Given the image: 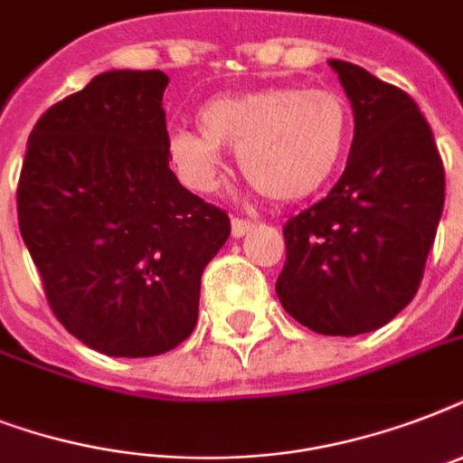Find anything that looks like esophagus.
Returning <instances> with one entry per match:
<instances>
[{
	"label": "esophagus",
	"mask_w": 463,
	"mask_h": 463,
	"mask_svg": "<svg viewBox=\"0 0 463 463\" xmlns=\"http://www.w3.org/2000/svg\"><path fill=\"white\" fill-rule=\"evenodd\" d=\"M254 223H250V221H242V218H232L231 223V231H232V238H245L247 232L252 231Z\"/></svg>",
	"instance_id": "1"
}]
</instances>
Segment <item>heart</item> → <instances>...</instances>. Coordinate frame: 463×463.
Returning a JSON list of instances; mask_svg holds the SVG:
<instances>
[{
	"instance_id": "obj_1",
	"label": "heart",
	"mask_w": 463,
	"mask_h": 463,
	"mask_svg": "<svg viewBox=\"0 0 463 463\" xmlns=\"http://www.w3.org/2000/svg\"><path fill=\"white\" fill-rule=\"evenodd\" d=\"M351 127V108L329 89L250 90L206 100L199 132H170L167 160L184 187L209 192L223 165L221 148H238L240 170L261 194L298 202L336 175Z\"/></svg>"
}]
</instances>
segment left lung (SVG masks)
I'll list each match as a JSON object with an SVG mask.
<instances>
[{
    "instance_id": "1",
    "label": "left lung",
    "mask_w": 463,
    "mask_h": 463,
    "mask_svg": "<svg viewBox=\"0 0 463 463\" xmlns=\"http://www.w3.org/2000/svg\"><path fill=\"white\" fill-rule=\"evenodd\" d=\"M353 108L341 180L283 228V309L324 336H358L413 300L445 206V167L409 93L329 60Z\"/></svg>"
}]
</instances>
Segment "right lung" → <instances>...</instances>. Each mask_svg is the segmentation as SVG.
<instances>
[{"instance_id":"obj_1","label":"right lung","mask_w":463,"mask_h":463,"mask_svg":"<svg viewBox=\"0 0 463 463\" xmlns=\"http://www.w3.org/2000/svg\"><path fill=\"white\" fill-rule=\"evenodd\" d=\"M158 69H112L38 119L18 180V228L64 329L112 358L182 344L231 218L167 165Z\"/></svg>"}]
</instances>
